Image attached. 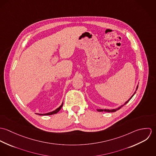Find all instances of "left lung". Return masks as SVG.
I'll use <instances>...</instances> for the list:
<instances>
[{"instance_id": "obj_1", "label": "left lung", "mask_w": 156, "mask_h": 156, "mask_svg": "<svg viewBox=\"0 0 156 156\" xmlns=\"http://www.w3.org/2000/svg\"><path fill=\"white\" fill-rule=\"evenodd\" d=\"M137 88H138V85H137V87H136V91L137 90ZM136 91L134 92V94H133V95H132V97H130V98H129V100H127V101H126V103H125L124 105H121L120 107H119V108H116V109H111V110H109V109H97V111L98 112L105 111L107 112H116V111L119 110V109H121V108L122 106H124L125 105H126V104H127V103H128V102H129V101L130 100V99H131V98H132L133 97L134 95L135 94V93H136Z\"/></svg>"}]
</instances>
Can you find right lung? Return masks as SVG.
Instances as JSON below:
<instances>
[{"mask_svg":"<svg viewBox=\"0 0 156 156\" xmlns=\"http://www.w3.org/2000/svg\"><path fill=\"white\" fill-rule=\"evenodd\" d=\"M62 106H63V103H62V105L58 108H57L54 111L50 112H48V113H44V114H41V113H37V114L40 115H53V114H55V113H58V112L59 111L61 110V109L62 108Z\"/></svg>","mask_w":156,"mask_h":156,"instance_id":"1","label":"right lung"}]
</instances>
